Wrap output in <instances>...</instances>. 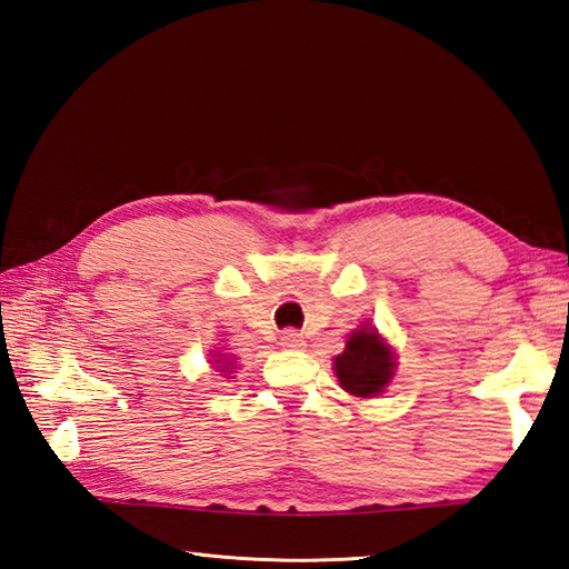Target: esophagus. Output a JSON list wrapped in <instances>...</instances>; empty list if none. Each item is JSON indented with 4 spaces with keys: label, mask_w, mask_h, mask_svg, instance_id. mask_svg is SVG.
Here are the masks:
<instances>
[{
    "label": "esophagus",
    "mask_w": 569,
    "mask_h": 569,
    "mask_svg": "<svg viewBox=\"0 0 569 569\" xmlns=\"http://www.w3.org/2000/svg\"><path fill=\"white\" fill-rule=\"evenodd\" d=\"M281 346H286V349H301V346H303V336L298 333V331H283Z\"/></svg>",
    "instance_id": "1"
}]
</instances>
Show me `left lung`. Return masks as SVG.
I'll return each mask as SVG.
<instances>
[{"label":"left lung","mask_w":569,"mask_h":569,"mask_svg":"<svg viewBox=\"0 0 569 569\" xmlns=\"http://www.w3.org/2000/svg\"><path fill=\"white\" fill-rule=\"evenodd\" d=\"M336 377L353 397L369 399L389 387L393 377V356L377 331L361 329L349 336L346 351L336 356Z\"/></svg>","instance_id":"left-lung-1"}]
</instances>
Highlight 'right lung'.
<instances>
[{
	"label": "right lung",
	"instance_id": "obj_1",
	"mask_svg": "<svg viewBox=\"0 0 569 569\" xmlns=\"http://www.w3.org/2000/svg\"><path fill=\"white\" fill-rule=\"evenodd\" d=\"M220 363H223V361H220ZM223 369H228V366H223Z\"/></svg>",
	"mask_w": 569,
	"mask_h": 569
}]
</instances>
